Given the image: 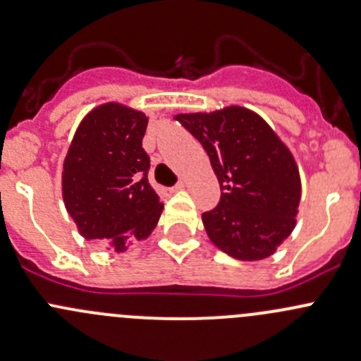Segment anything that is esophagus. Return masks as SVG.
<instances>
[{
  "mask_svg": "<svg viewBox=\"0 0 361 361\" xmlns=\"http://www.w3.org/2000/svg\"><path fill=\"white\" fill-rule=\"evenodd\" d=\"M185 187H187V183H185V181H180V183L174 185V187L171 188V190H173V192H180V190H185Z\"/></svg>",
  "mask_w": 361,
  "mask_h": 361,
  "instance_id": "obj_1",
  "label": "esophagus"
}]
</instances>
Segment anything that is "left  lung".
Instances as JSON below:
<instances>
[{
  "label": "left lung",
  "instance_id": "obj_1",
  "mask_svg": "<svg viewBox=\"0 0 361 361\" xmlns=\"http://www.w3.org/2000/svg\"><path fill=\"white\" fill-rule=\"evenodd\" d=\"M174 120L201 141L221 188L218 206L202 214L207 238L238 260L271 257L297 225L302 185L290 148L258 113L235 104Z\"/></svg>",
  "mask_w": 361,
  "mask_h": 361
}]
</instances>
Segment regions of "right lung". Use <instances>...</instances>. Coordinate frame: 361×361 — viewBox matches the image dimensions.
<instances>
[{
	"mask_svg": "<svg viewBox=\"0 0 361 361\" xmlns=\"http://www.w3.org/2000/svg\"><path fill=\"white\" fill-rule=\"evenodd\" d=\"M148 116L104 103L83 116L63 166V199L80 234L126 251L157 225L164 204L148 183Z\"/></svg>",
	"mask_w": 361,
	"mask_h": 361,
	"instance_id": "right-lung-1",
	"label": "right lung"
}]
</instances>
